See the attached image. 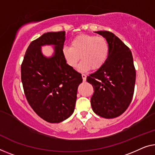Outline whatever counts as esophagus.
Segmentation results:
<instances>
[{
    "label": "esophagus",
    "instance_id": "esophagus-1",
    "mask_svg": "<svg viewBox=\"0 0 155 155\" xmlns=\"http://www.w3.org/2000/svg\"><path fill=\"white\" fill-rule=\"evenodd\" d=\"M82 78H83V80H84V81H86V77L87 76L85 75V74H82Z\"/></svg>",
    "mask_w": 155,
    "mask_h": 155
}]
</instances>
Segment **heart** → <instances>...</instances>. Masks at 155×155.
I'll list each match as a JSON object with an SVG mask.
<instances>
[{
    "label": "heart",
    "mask_w": 155,
    "mask_h": 155,
    "mask_svg": "<svg viewBox=\"0 0 155 155\" xmlns=\"http://www.w3.org/2000/svg\"><path fill=\"white\" fill-rule=\"evenodd\" d=\"M63 56L69 65L74 68L80 58L82 60L78 70L86 71L98 70L107 63L110 54L108 41L103 37L79 35L71 41V47L63 48Z\"/></svg>",
    "instance_id": "heart-1"
}]
</instances>
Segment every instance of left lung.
<instances>
[{
  "label": "left lung",
  "instance_id": "left-lung-1",
  "mask_svg": "<svg viewBox=\"0 0 155 155\" xmlns=\"http://www.w3.org/2000/svg\"><path fill=\"white\" fill-rule=\"evenodd\" d=\"M95 33L108 41L110 54L104 65L87 77L94 88L91 107L97 115L114 118L125 111L132 100L136 81L133 56L129 47L114 33Z\"/></svg>",
  "mask_w": 155,
  "mask_h": 155
}]
</instances>
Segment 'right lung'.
<instances>
[{
	"mask_svg": "<svg viewBox=\"0 0 155 155\" xmlns=\"http://www.w3.org/2000/svg\"><path fill=\"white\" fill-rule=\"evenodd\" d=\"M65 31L49 32L30 44L21 67L27 101L39 116L59 123L73 114L82 77L67 64L63 54ZM54 45L52 57H46L41 47Z\"/></svg>",
	"mask_w": 155,
	"mask_h": 155,
	"instance_id": "1",
	"label": "right lung"
}]
</instances>
